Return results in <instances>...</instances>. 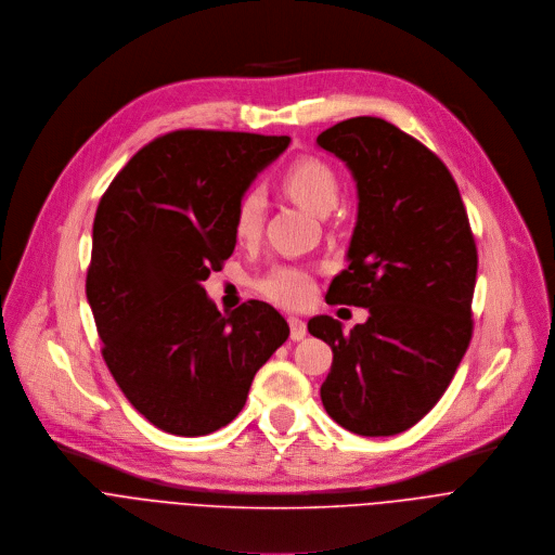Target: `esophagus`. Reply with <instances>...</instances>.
<instances>
[{"mask_svg": "<svg viewBox=\"0 0 555 555\" xmlns=\"http://www.w3.org/2000/svg\"><path fill=\"white\" fill-rule=\"evenodd\" d=\"M288 325H291V339L293 341H301L308 335V327L306 321L299 317H288Z\"/></svg>", "mask_w": 555, "mask_h": 555, "instance_id": "esophagus-1", "label": "esophagus"}]
</instances>
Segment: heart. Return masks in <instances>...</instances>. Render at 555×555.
Masks as SVG:
<instances>
[{"label": "heart", "mask_w": 555, "mask_h": 555, "mask_svg": "<svg viewBox=\"0 0 555 555\" xmlns=\"http://www.w3.org/2000/svg\"><path fill=\"white\" fill-rule=\"evenodd\" d=\"M286 194L314 216H327L337 207L339 181L323 162L299 159L282 175ZM267 198L258 188H249L236 203L234 236L238 243H254L262 234ZM258 291L284 306H301L312 295V278L295 264H278L258 280Z\"/></svg>", "instance_id": "obj_1"}]
</instances>
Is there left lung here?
Instances as JSON below:
<instances>
[{"instance_id": "obj_1", "label": "left lung", "mask_w": 555, "mask_h": 555, "mask_svg": "<svg viewBox=\"0 0 555 555\" xmlns=\"http://www.w3.org/2000/svg\"><path fill=\"white\" fill-rule=\"evenodd\" d=\"M317 146L346 164L359 198L348 269L325 301L370 310L350 332L327 314L308 321L332 348L321 402L357 435H396L444 396L473 337L468 214L441 159L380 118L344 120Z\"/></svg>"}]
</instances>
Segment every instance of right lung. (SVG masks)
I'll list each match as a JSON object with an SVG mask.
<instances>
[{
    "label": "right lung",
    "instance_id": "add662e5",
    "mask_svg": "<svg viewBox=\"0 0 555 555\" xmlns=\"http://www.w3.org/2000/svg\"><path fill=\"white\" fill-rule=\"evenodd\" d=\"M288 135L175 131L120 170L93 218L87 301L102 357L157 428L198 437L230 424L256 372L288 339L264 301L220 312L203 282L234 254V211Z\"/></svg>",
    "mask_w": 555,
    "mask_h": 555
}]
</instances>
